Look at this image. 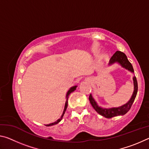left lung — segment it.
<instances>
[{
    "mask_svg": "<svg viewBox=\"0 0 149 149\" xmlns=\"http://www.w3.org/2000/svg\"><path fill=\"white\" fill-rule=\"evenodd\" d=\"M114 62H118L119 64L122 65V67L125 68L130 70V71L132 72H133V68L132 65L130 62L129 60H127V56H126V55L123 53V52L121 51H116L114 54H113V56L111 57V58L110 60L109 64H112ZM133 84H134V91H133L132 98H131L129 102L126 103L125 104L122 106V107L118 108H108V109H107V108H100L97 104V102H96L95 101V100L93 99L91 94L89 95V101L91 102V104L92 107L94 108V109L97 111L99 114L102 115V116L107 118H111L114 116H118L120 115H124L130 110V108L132 107L133 102H134L136 95H137V81L135 75L133 76Z\"/></svg>",
    "mask_w": 149,
    "mask_h": 149,
    "instance_id": "8db88e82",
    "label": "left lung"
}]
</instances>
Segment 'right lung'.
Listing matches in <instances>:
<instances>
[{"instance_id": "add662e5", "label": "right lung", "mask_w": 149, "mask_h": 149, "mask_svg": "<svg viewBox=\"0 0 149 149\" xmlns=\"http://www.w3.org/2000/svg\"><path fill=\"white\" fill-rule=\"evenodd\" d=\"M77 86H74V87H72V88H70V89L68 91L67 94H66V101H65V107H64V112H63V114L62 115V116L60 117V119L58 120L57 121H56V122H54V123H50V124H48V125H46V126H51V125H55V124H57L58 123H59L60 121H61V120L63 118V116H64V113L65 112V110H66L67 109V107H68V97H69V95L71 94V93L72 92H74V91L75 90V89H76Z\"/></svg>"}]
</instances>
